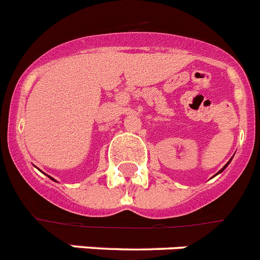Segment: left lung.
<instances>
[{
  "mask_svg": "<svg viewBox=\"0 0 260 260\" xmlns=\"http://www.w3.org/2000/svg\"><path fill=\"white\" fill-rule=\"evenodd\" d=\"M228 164H229V162H228ZM228 164H226V165H225V167H224V168H222V169H221V171H220V172H219V173H221V172H222V171H224V169H225V168H226V167H228Z\"/></svg>",
  "mask_w": 260,
  "mask_h": 260,
  "instance_id": "left-lung-1",
  "label": "left lung"
}]
</instances>
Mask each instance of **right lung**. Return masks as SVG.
I'll use <instances>...</instances> for the list:
<instances>
[{
    "instance_id": "1",
    "label": "right lung",
    "mask_w": 260,
    "mask_h": 260,
    "mask_svg": "<svg viewBox=\"0 0 260 260\" xmlns=\"http://www.w3.org/2000/svg\"><path fill=\"white\" fill-rule=\"evenodd\" d=\"M50 178H52V177H50ZM52 180H53V178H52ZM53 181H54V180H53Z\"/></svg>"
}]
</instances>
